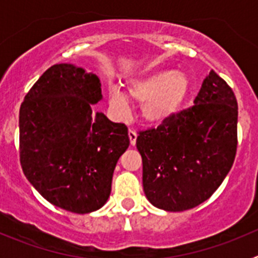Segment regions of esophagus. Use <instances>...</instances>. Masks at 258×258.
Wrapping results in <instances>:
<instances>
[{
  "instance_id": "1",
  "label": "esophagus",
  "mask_w": 258,
  "mask_h": 258,
  "mask_svg": "<svg viewBox=\"0 0 258 258\" xmlns=\"http://www.w3.org/2000/svg\"><path fill=\"white\" fill-rule=\"evenodd\" d=\"M129 140H131V145L132 146H134L136 145V142H137V133H136V131H133V129H129Z\"/></svg>"
}]
</instances>
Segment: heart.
Wrapping results in <instances>:
<instances>
[{"instance_id":"obj_1","label":"heart","mask_w":258,"mask_h":258,"mask_svg":"<svg viewBox=\"0 0 258 258\" xmlns=\"http://www.w3.org/2000/svg\"><path fill=\"white\" fill-rule=\"evenodd\" d=\"M190 90V81L182 72L172 70L155 71L127 86V95L143 102L142 117L150 124L169 120L182 107ZM109 104L117 113H126L127 98L117 89L109 92Z\"/></svg>"}]
</instances>
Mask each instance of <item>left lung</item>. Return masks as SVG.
<instances>
[{
	"instance_id": "obj_1",
	"label": "left lung",
	"mask_w": 258,
	"mask_h": 258,
	"mask_svg": "<svg viewBox=\"0 0 258 258\" xmlns=\"http://www.w3.org/2000/svg\"><path fill=\"white\" fill-rule=\"evenodd\" d=\"M238 103L214 71L204 79L194 106L155 129L140 132L143 191L152 206L182 212L199 206L231 169L238 145Z\"/></svg>"
}]
</instances>
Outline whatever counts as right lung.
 <instances>
[{"mask_svg": "<svg viewBox=\"0 0 258 258\" xmlns=\"http://www.w3.org/2000/svg\"><path fill=\"white\" fill-rule=\"evenodd\" d=\"M101 99L94 74L60 63L45 71L20 106L24 175L52 206L72 213L106 204L116 163L129 147L125 124L93 111Z\"/></svg>", "mask_w": 258, "mask_h": 258, "instance_id": "1", "label": "right lung"}]
</instances>
